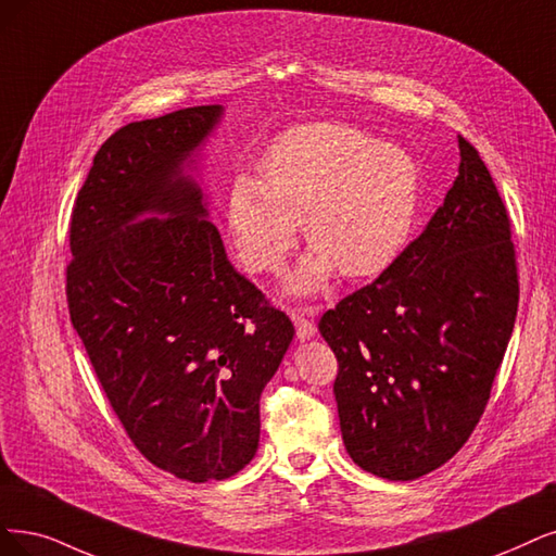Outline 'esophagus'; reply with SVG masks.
Listing matches in <instances>:
<instances>
[{"instance_id":"1","label":"esophagus","mask_w":556,"mask_h":556,"mask_svg":"<svg viewBox=\"0 0 556 556\" xmlns=\"http://www.w3.org/2000/svg\"><path fill=\"white\" fill-rule=\"evenodd\" d=\"M314 316H318V309H291V320L295 323L298 339L306 341L316 337V323Z\"/></svg>"}]
</instances>
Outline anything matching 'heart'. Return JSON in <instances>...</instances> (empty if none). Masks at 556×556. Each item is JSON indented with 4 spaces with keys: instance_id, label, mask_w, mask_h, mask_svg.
<instances>
[{
    "instance_id": "b5f03b06",
    "label": "heart",
    "mask_w": 556,
    "mask_h": 556,
    "mask_svg": "<svg viewBox=\"0 0 556 556\" xmlns=\"http://www.w3.org/2000/svg\"><path fill=\"white\" fill-rule=\"evenodd\" d=\"M421 169L399 143L345 123H306L283 132L261 160V178L240 174L226 194V236L252 273H279L304 222L312 250L286 279L295 298L384 273L413 233Z\"/></svg>"
}]
</instances>
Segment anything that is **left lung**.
I'll list each match as a JSON object with an SVG mask.
<instances>
[{"mask_svg":"<svg viewBox=\"0 0 556 556\" xmlns=\"http://www.w3.org/2000/svg\"><path fill=\"white\" fill-rule=\"evenodd\" d=\"M458 147V176L424 233L318 323L339 359L345 451L387 481L419 479L467 442L516 325L508 215L479 151Z\"/></svg>","mask_w":556,"mask_h":556,"instance_id":"obj_1","label":"left lung"}]
</instances>
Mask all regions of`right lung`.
Listing matches in <instances>:
<instances>
[{
    "instance_id": "right-lung-1",
    "label": "right lung",
    "mask_w": 556,
    "mask_h": 556,
    "mask_svg": "<svg viewBox=\"0 0 556 556\" xmlns=\"http://www.w3.org/2000/svg\"><path fill=\"white\" fill-rule=\"evenodd\" d=\"M222 105L135 121L93 157L71 222V320L155 467L222 481L256 456L258 401L295 327L226 256L201 160Z\"/></svg>"
}]
</instances>
